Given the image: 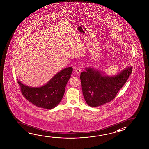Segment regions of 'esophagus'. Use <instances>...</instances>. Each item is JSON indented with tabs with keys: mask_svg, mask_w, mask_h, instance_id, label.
Returning <instances> with one entry per match:
<instances>
[{
	"mask_svg": "<svg viewBox=\"0 0 149 149\" xmlns=\"http://www.w3.org/2000/svg\"><path fill=\"white\" fill-rule=\"evenodd\" d=\"M81 71V68L80 67H78L77 68H76L75 70V73L77 74H79Z\"/></svg>",
	"mask_w": 149,
	"mask_h": 149,
	"instance_id": "esophagus-1",
	"label": "esophagus"
}]
</instances>
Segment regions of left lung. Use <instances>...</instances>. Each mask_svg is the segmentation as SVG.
I'll use <instances>...</instances> for the list:
<instances>
[{
  "label": "left lung",
  "mask_w": 149,
  "mask_h": 149,
  "mask_svg": "<svg viewBox=\"0 0 149 149\" xmlns=\"http://www.w3.org/2000/svg\"><path fill=\"white\" fill-rule=\"evenodd\" d=\"M86 70L80 76L83 95L88 106L96 107L114 99L132 73V68L129 67L113 77L102 75L91 68Z\"/></svg>",
  "instance_id": "obj_1"
}]
</instances>
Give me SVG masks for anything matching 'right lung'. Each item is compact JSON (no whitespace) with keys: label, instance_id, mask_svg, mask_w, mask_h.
Here are the masks:
<instances>
[{"label":"right lung","instance_id":"1","mask_svg":"<svg viewBox=\"0 0 149 149\" xmlns=\"http://www.w3.org/2000/svg\"><path fill=\"white\" fill-rule=\"evenodd\" d=\"M72 72V67L63 69L47 84L39 88L26 86L19 80L18 83L22 94L28 101L39 108L52 109L57 106L63 98Z\"/></svg>","mask_w":149,"mask_h":149}]
</instances>
